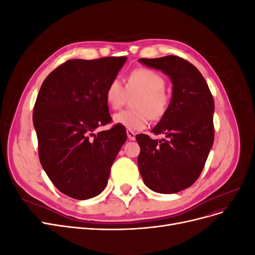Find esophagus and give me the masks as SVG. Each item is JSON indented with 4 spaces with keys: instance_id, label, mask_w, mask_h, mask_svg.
<instances>
[{
    "instance_id": "obj_1",
    "label": "esophagus",
    "mask_w": 255,
    "mask_h": 255,
    "mask_svg": "<svg viewBox=\"0 0 255 255\" xmlns=\"http://www.w3.org/2000/svg\"><path fill=\"white\" fill-rule=\"evenodd\" d=\"M127 134H128V138L129 140H135V136H136V134L133 132V130H129V129H128L127 130Z\"/></svg>"
}]
</instances>
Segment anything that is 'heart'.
Here are the masks:
<instances>
[{"label":"heart","instance_id":"obj_1","mask_svg":"<svg viewBox=\"0 0 255 255\" xmlns=\"http://www.w3.org/2000/svg\"><path fill=\"white\" fill-rule=\"evenodd\" d=\"M165 87L163 76L149 68H137L130 72L126 87L119 79H113L105 91L106 102L113 110L125 104L128 94L138 92L132 102L134 109L115 114L114 122L129 130H141L149 126L151 117L163 118L170 102Z\"/></svg>","mask_w":255,"mask_h":255}]
</instances>
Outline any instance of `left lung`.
I'll return each instance as SVG.
<instances>
[{
    "mask_svg": "<svg viewBox=\"0 0 255 255\" xmlns=\"http://www.w3.org/2000/svg\"><path fill=\"white\" fill-rule=\"evenodd\" d=\"M172 83V98L164 117L152 129L165 139L136 136L140 146L138 167L144 184L159 194H175L201 174L214 142V99L203 75L179 56L140 58Z\"/></svg>",
    "mask_w": 255,
    "mask_h": 255,
    "instance_id": "1",
    "label": "left lung"
}]
</instances>
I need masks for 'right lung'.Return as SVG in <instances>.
I'll return each instance as SVG.
<instances>
[{"label":"right lung","mask_w":255,"mask_h":255,"mask_svg":"<svg viewBox=\"0 0 255 255\" xmlns=\"http://www.w3.org/2000/svg\"><path fill=\"white\" fill-rule=\"evenodd\" d=\"M126 61V56L70 59L41 85L33 114L39 159L68 197L86 200L101 194L127 140L119 125L95 133L112 120L105 91Z\"/></svg>","instance_id":"obj_1"}]
</instances>
